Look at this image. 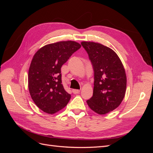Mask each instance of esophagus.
Instances as JSON below:
<instances>
[{
    "instance_id": "obj_1",
    "label": "esophagus",
    "mask_w": 153,
    "mask_h": 153,
    "mask_svg": "<svg viewBox=\"0 0 153 153\" xmlns=\"http://www.w3.org/2000/svg\"><path fill=\"white\" fill-rule=\"evenodd\" d=\"M72 91L74 94H78L80 92V90H78V89H73Z\"/></svg>"
}]
</instances>
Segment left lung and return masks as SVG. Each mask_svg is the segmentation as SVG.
Wrapping results in <instances>:
<instances>
[{
    "label": "left lung",
    "instance_id": "1",
    "mask_svg": "<svg viewBox=\"0 0 153 153\" xmlns=\"http://www.w3.org/2000/svg\"><path fill=\"white\" fill-rule=\"evenodd\" d=\"M93 66V96L87 103L96 113L104 115L112 112L121 103L126 89V75L117 54L99 43L82 41Z\"/></svg>",
    "mask_w": 153,
    "mask_h": 153
}]
</instances>
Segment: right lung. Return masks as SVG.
Listing matches in <instances>:
<instances>
[{
  "mask_svg": "<svg viewBox=\"0 0 153 153\" xmlns=\"http://www.w3.org/2000/svg\"><path fill=\"white\" fill-rule=\"evenodd\" d=\"M81 47L74 41L46 45L34 55L29 69L30 95L38 107L53 114L64 108L71 95L62 84L61 68L71 55Z\"/></svg>",
  "mask_w": 153,
  "mask_h": 153,
  "instance_id": "add662e5",
  "label": "right lung"
}]
</instances>
